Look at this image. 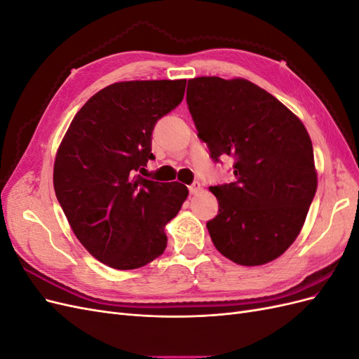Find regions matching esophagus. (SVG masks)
I'll return each instance as SVG.
<instances>
[{"label":"esophagus","instance_id":"esophagus-1","mask_svg":"<svg viewBox=\"0 0 359 359\" xmlns=\"http://www.w3.org/2000/svg\"><path fill=\"white\" fill-rule=\"evenodd\" d=\"M189 191H190V194H199L202 191L201 182H193L191 186H189Z\"/></svg>","mask_w":359,"mask_h":359}]
</instances>
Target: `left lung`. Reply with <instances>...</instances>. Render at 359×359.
Returning a JSON list of instances; mask_svg holds the SVG:
<instances>
[{"label": "left lung", "instance_id": "left-lung-1", "mask_svg": "<svg viewBox=\"0 0 359 359\" xmlns=\"http://www.w3.org/2000/svg\"><path fill=\"white\" fill-rule=\"evenodd\" d=\"M187 104L211 157L235 160V181L210 187L219 214L206 223L219 252L265 265L297 240L318 189L307 128L274 95L243 78L189 81Z\"/></svg>", "mask_w": 359, "mask_h": 359}]
</instances>
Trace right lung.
Listing matches in <instances>:
<instances>
[{"label": "right lung", "mask_w": 359, "mask_h": 359, "mask_svg": "<svg viewBox=\"0 0 359 359\" xmlns=\"http://www.w3.org/2000/svg\"><path fill=\"white\" fill-rule=\"evenodd\" d=\"M186 79L115 82L74 115L53 163V189L73 233L102 264L136 269L168 245L165 226L189 189L145 180L151 135L181 103Z\"/></svg>", "instance_id": "right-lung-1"}]
</instances>
